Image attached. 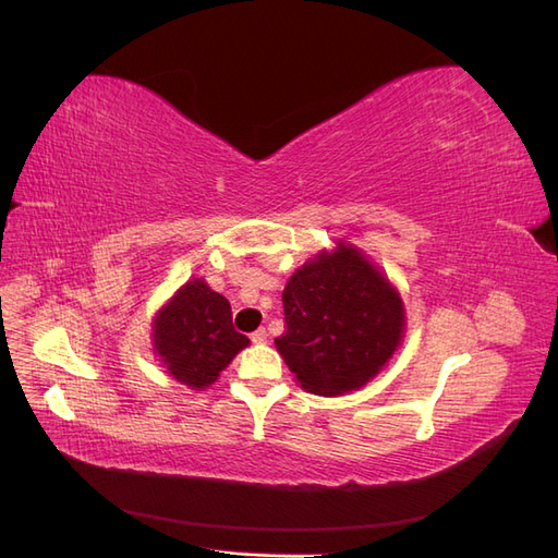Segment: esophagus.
<instances>
[{
  "label": "esophagus",
  "mask_w": 558,
  "mask_h": 558,
  "mask_svg": "<svg viewBox=\"0 0 558 558\" xmlns=\"http://www.w3.org/2000/svg\"><path fill=\"white\" fill-rule=\"evenodd\" d=\"M266 330H264V327H259V330H256V332H252V344H264V341H266Z\"/></svg>",
  "instance_id": "34e87169"
}]
</instances>
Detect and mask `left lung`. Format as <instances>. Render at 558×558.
Here are the masks:
<instances>
[{
    "mask_svg": "<svg viewBox=\"0 0 558 558\" xmlns=\"http://www.w3.org/2000/svg\"><path fill=\"white\" fill-rule=\"evenodd\" d=\"M282 308L288 330L276 349L302 389L316 396L363 389L393 359L405 332L401 294L344 240L294 270Z\"/></svg>",
    "mask_w": 558,
    "mask_h": 558,
    "instance_id": "1",
    "label": "left lung"
}]
</instances>
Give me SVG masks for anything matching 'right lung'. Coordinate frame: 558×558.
I'll list each match as a JSON object with an SVG mask.
<instances>
[{"label": "right lung", "mask_w": 558, "mask_h": 558, "mask_svg": "<svg viewBox=\"0 0 558 558\" xmlns=\"http://www.w3.org/2000/svg\"><path fill=\"white\" fill-rule=\"evenodd\" d=\"M153 353L165 373L193 391L219 379L235 355L250 344L233 327L231 304L203 278H193L153 318Z\"/></svg>", "instance_id": "obj_1"}]
</instances>
